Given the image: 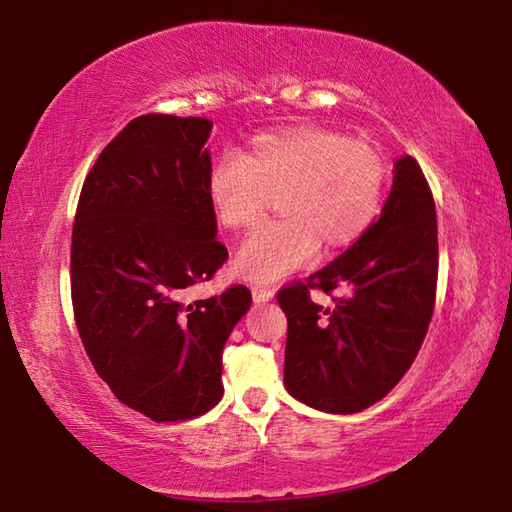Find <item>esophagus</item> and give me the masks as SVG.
Instances as JSON below:
<instances>
[{
	"instance_id": "1",
	"label": "esophagus",
	"mask_w": 512,
	"mask_h": 512,
	"mask_svg": "<svg viewBox=\"0 0 512 512\" xmlns=\"http://www.w3.org/2000/svg\"><path fill=\"white\" fill-rule=\"evenodd\" d=\"M275 298V291L268 289V287H255L253 289V300L257 305H266V302H271Z\"/></svg>"
}]
</instances>
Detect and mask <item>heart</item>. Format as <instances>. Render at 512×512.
Returning <instances> with one entry per match:
<instances>
[{"instance_id":"1","label":"heart","mask_w":512,"mask_h":512,"mask_svg":"<svg viewBox=\"0 0 512 512\" xmlns=\"http://www.w3.org/2000/svg\"><path fill=\"white\" fill-rule=\"evenodd\" d=\"M388 167L375 146L318 126L259 133L244 155L225 153L207 173V198L228 230L259 221L275 194L280 219L259 225L235 257L248 282L268 284L323 248L352 244L384 201Z\"/></svg>"}]
</instances>
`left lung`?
I'll list each match as a JSON object with an SVG mask.
<instances>
[{
    "mask_svg": "<svg viewBox=\"0 0 512 512\" xmlns=\"http://www.w3.org/2000/svg\"><path fill=\"white\" fill-rule=\"evenodd\" d=\"M438 280V223L420 164L402 155L393 187L370 228L307 284L282 289L289 320L284 386L311 409L357 413L393 391L418 354L433 314ZM351 296L320 308L307 286Z\"/></svg>",
    "mask_w": 512,
    "mask_h": 512,
    "instance_id": "8db88e82",
    "label": "left lung"
}]
</instances>
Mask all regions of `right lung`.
Wrapping results in <instances>:
<instances>
[{"label": "right lung", "mask_w": 512, "mask_h": 512, "mask_svg": "<svg viewBox=\"0 0 512 512\" xmlns=\"http://www.w3.org/2000/svg\"><path fill=\"white\" fill-rule=\"evenodd\" d=\"M205 117H135L94 162L72 232V305L94 370L155 422L203 415L223 397L221 354L250 291L185 302L228 250L207 198Z\"/></svg>", "instance_id": "obj_1"}]
</instances>
